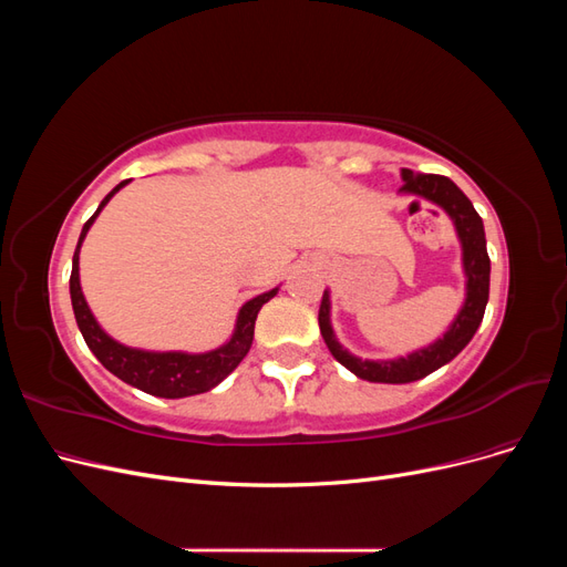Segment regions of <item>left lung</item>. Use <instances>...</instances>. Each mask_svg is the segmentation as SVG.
<instances>
[{
    "mask_svg": "<svg viewBox=\"0 0 567 567\" xmlns=\"http://www.w3.org/2000/svg\"><path fill=\"white\" fill-rule=\"evenodd\" d=\"M402 182V196H416L433 203L452 219L461 246V269L463 277H466V296H463L461 310L447 326V331L437 336L433 342H427V346L404 357L362 359L338 342L331 326V293L323 290L319 307V329L326 346H329L331 354L342 367L352 371L357 379L369 383H411L425 379L427 373L437 371L444 364H450L452 359L468 346L477 331V326L483 323L485 307L489 300V255L485 241V227L483 219L475 213L473 203L450 177L411 173V169L404 167Z\"/></svg>",
    "mask_w": 567,
    "mask_h": 567,
    "instance_id": "8db88e82",
    "label": "left lung"
}]
</instances>
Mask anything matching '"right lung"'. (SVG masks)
Returning <instances> with one entry per match:
<instances>
[{
	"label": "right lung",
	"mask_w": 567,
	"mask_h": 567,
	"mask_svg": "<svg viewBox=\"0 0 567 567\" xmlns=\"http://www.w3.org/2000/svg\"><path fill=\"white\" fill-rule=\"evenodd\" d=\"M125 184H130V179L120 182L113 192L101 200L96 213L84 221L82 234H80V241L73 255V271H71V302H73L78 329L99 362L104 364L113 375H117L120 381H125L136 390L156 394V398H165V400H179V398H192V394L208 392L225 381L227 375L244 362V357L252 346L257 312L262 310L265 302H269L279 293V286L244 302L241 310L236 315L231 338L225 342V346H219L215 350L156 352V350L130 348V346H123V342H117L101 329V323L92 315L87 300H84L82 286H80V248L84 244V236H87V231L92 229L94 219L99 217V213L106 208L109 200Z\"/></svg>",
	"instance_id": "right-lung-1"
}]
</instances>
